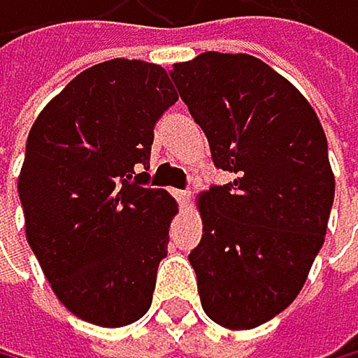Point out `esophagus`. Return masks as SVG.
I'll return each mask as SVG.
<instances>
[{"label":"esophagus","mask_w":358,"mask_h":358,"mask_svg":"<svg viewBox=\"0 0 358 358\" xmlns=\"http://www.w3.org/2000/svg\"><path fill=\"white\" fill-rule=\"evenodd\" d=\"M172 194H175V199L179 201L181 208H186L190 203V192L188 190H172Z\"/></svg>","instance_id":"esophagus-1"}]
</instances>
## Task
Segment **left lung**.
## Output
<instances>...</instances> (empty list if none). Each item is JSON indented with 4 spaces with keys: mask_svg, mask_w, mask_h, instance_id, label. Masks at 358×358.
<instances>
[{
    "mask_svg": "<svg viewBox=\"0 0 358 358\" xmlns=\"http://www.w3.org/2000/svg\"><path fill=\"white\" fill-rule=\"evenodd\" d=\"M170 78L215 168L235 175L199 197L203 233L188 260L201 307L222 327H257L294 303L325 242V132L305 96L253 55L208 51Z\"/></svg>",
    "mask_w": 358,
    "mask_h": 358,
    "instance_id": "8db88e82",
    "label": "left lung"
}]
</instances>
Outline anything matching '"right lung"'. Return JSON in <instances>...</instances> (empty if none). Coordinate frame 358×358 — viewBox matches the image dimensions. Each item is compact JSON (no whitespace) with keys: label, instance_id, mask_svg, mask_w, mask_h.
<instances>
[{"label":"right lung","instance_id":"1","mask_svg":"<svg viewBox=\"0 0 358 358\" xmlns=\"http://www.w3.org/2000/svg\"><path fill=\"white\" fill-rule=\"evenodd\" d=\"M179 101L168 73L109 60L76 76L26 141L17 192L26 240L60 303L101 327L152 305L177 201L148 188L155 125Z\"/></svg>","mask_w":358,"mask_h":358}]
</instances>
